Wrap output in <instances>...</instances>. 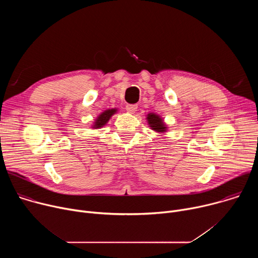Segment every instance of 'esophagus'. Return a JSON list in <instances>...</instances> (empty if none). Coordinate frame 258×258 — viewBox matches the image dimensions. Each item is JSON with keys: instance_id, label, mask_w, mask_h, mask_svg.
<instances>
[{"instance_id": "1", "label": "esophagus", "mask_w": 258, "mask_h": 258, "mask_svg": "<svg viewBox=\"0 0 258 258\" xmlns=\"http://www.w3.org/2000/svg\"><path fill=\"white\" fill-rule=\"evenodd\" d=\"M138 106L136 104H128L126 105V111L130 113H135L137 111Z\"/></svg>"}]
</instances>
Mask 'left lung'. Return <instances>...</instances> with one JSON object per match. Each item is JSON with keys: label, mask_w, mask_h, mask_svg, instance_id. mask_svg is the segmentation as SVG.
<instances>
[{"label": "left lung", "mask_w": 258, "mask_h": 258, "mask_svg": "<svg viewBox=\"0 0 258 258\" xmlns=\"http://www.w3.org/2000/svg\"><path fill=\"white\" fill-rule=\"evenodd\" d=\"M146 119L148 121V124L151 127V130H153L154 132L158 134H165L167 132V125L164 123L163 118L160 115L150 112L147 114Z\"/></svg>", "instance_id": "left-lung-1"}]
</instances>
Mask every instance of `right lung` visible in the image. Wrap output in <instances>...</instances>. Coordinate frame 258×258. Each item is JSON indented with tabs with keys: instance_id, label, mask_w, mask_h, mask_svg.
Masks as SVG:
<instances>
[{
	"instance_id": "obj_1",
	"label": "right lung",
	"mask_w": 258,
	"mask_h": 258,
	"mask_svg": "<svg viewBox=\"0 0 258 258\" xmlns=\"http://www.w3.org/2000/svg\"><path fill=\"white\" fill-rule=\"evenodd\" d=\"M117 112L116 108H112V109H107L105 111H103L101 114L98 115V117L95 119L92 128H101L104 125L107 124V122L109 121V119L112 117V115H114Z\"/></svg>"
}]
</instances>
